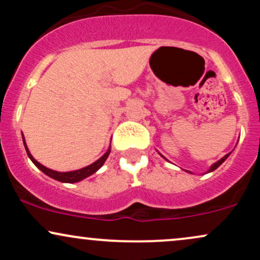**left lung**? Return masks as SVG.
Returning a JSON list of instances; mask_svg holds the SVG:
<instances>
[{
    "instance_id": "8db88e82",
    "label": "left lung",
    "mask_w": 260,
    "mask_h": 260,
    "mask_svg": "<svg viewBox=\"0 0 260 260\" xmlns=\"http://www.w3.org/2000/svg\"><path fill=\"white\" fill-rule=\"evenodd\" d=\"M230 154H231V153L226 154V155H225V156H223V157H221V159H220L219 161H216V162H215V164H213V165H211V166H210V169H209V171H208V172H211V171H214V170H216L217 168H219V166H220V165H221V164L223 162V161H225L226 159H228V157H229V155H230ZM188 172H189V171H188Z\"/></svg>"
}]
</instances>
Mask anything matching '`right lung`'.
I'll use <instances>...</instances> for the list:
<instances>
[{"mask_svg":"<svg viewBox=\"0 0 260 260\" xmlns=\"http://www.w3.org/2000/svg\"><path fill=\"white\" fill-rule=\"evenodd\" d=\"M23 143H24V147H25L26 154H28L29 159H30L32 162H34V165L37 166L38 169H40L45 175H47V176H49V177L53 178V180L59 181V182H64V183H76V182H79V181L84 180V178L89 177V176H90V175L95 174V172H96L98 170H99L101 166L104 165V162H105L107 157H109L110 151H111V147H110L109 149H107L106 153L104 154L99 160H96V161H95V162H92L91 165L86 166V168H83V169H80V170H76V171L58 172V171H53V170H51V169L45 168L44 165H41L40 162H38V161L35 160L34 157H32V155L30 154V151H29V149H28V147H26V144H25L24 137H23Z\"/></svg>","mask_w":260,"mask_h":260,"instance_id":"obj_1","label":"right lung"}]
</instances>
